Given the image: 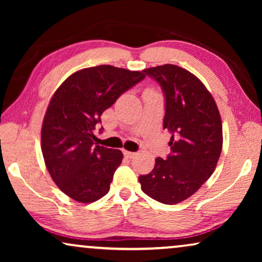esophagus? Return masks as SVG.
Segmentation results:
<instances>
[{"label":"esophagus","instance_id":"1","mask_svg":"<svg viewBox=\"0 0 262 262\" xmlns=\"http://www.w3.org/2000/svg\"><path fill=\"white\" fill-rule=\"evenodd\" d=\"M124 155H125V157H127V159H134V157H135L136 155H137V154H136V152H131V151H126V150H125Z\"/></svg>","mask_w":262,"mask_h":262}]
</instances>
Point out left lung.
<instances>
[{"instance_id": "8db88e82", "label": "left lung", "mask_w": 262, "mask_h": 262, "mask_svg": "<svg viewBox=\"0 0 262 262\" xmlns=\"http://www.w3.org/2000/svg\"><path fill=\"white\" fill-rule=\"evenodd\" d=\"M143 71L162 88L171 154L157 157L138 180L150 198L174 205L194 194L216 169L223 145L221 114L203 82L184 68L164 64Z\"/></svg>"}]
</instances>
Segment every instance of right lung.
Returning <instances> with one entry per match:
<instances>
[{
  "mask_svg": "<svg viewBox=\"0 0 262 262\" xmlns=\"http://www.w3.org/2000/svg\"><path fill=\"white\" fill-rule=\"evenodd\" d=\"M144 71L98 66L70 75L53 94L41 127V151L52 180L78 203H93L110 191L120 166V150L98 145L101 114L145 77Z\"/></svg>",
  "mask_w": 262,
  "mask_h": 262,
  "instance_id": "1",
  "label": "right lung"
}]
</instances>
